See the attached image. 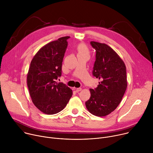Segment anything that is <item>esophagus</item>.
Returning <instances> with one entry per match:
<instances>
[{
	"label": "esophagus",
	"mask_w": 153,
	"mask_h": 153,
	"mask_svg": "<svg viewBox=\"0 0 153 153\" xmlns=\"http://www.w3.org/2000/svg\"><path fill=\"white\" fill-rule=\"evenodd\" d=\"M75 90H76V92H79V91H80L81 90H82V88H74Z\"/></svg>",
	"instance_id": "esophagus-1"
}]
</instances>
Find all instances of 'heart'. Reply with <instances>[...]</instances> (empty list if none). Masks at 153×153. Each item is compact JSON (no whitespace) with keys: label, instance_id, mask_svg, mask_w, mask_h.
I'll use <instances>...</instances> for the list:
<instances>
[{"label":"heart","instance_id":"1","mask_svg":"<svg viewBox=\"0 0 153 153\" xmlns=\"http://www.w3.org/2000/svg\"><path fill=\"white\" fill-rule=\"evenodd\" d=\"M78 50V54L80 53H87V48L84 45H80L77 48Z\"/></svg>","mask_w":153,"mask_h":153}]
</instances>
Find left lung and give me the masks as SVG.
<instances>
[{
	"instance_id": "left-lung-1",
	"label": "left lung",
	"mask_w": 153,
	"mask_h": 153,
	"mask_svg": "<svg viewBox=\"0 0 153 153\" xmlns=\"http://www.w3.org/2000/svg\"><path fill=\"white\" fill-rule=\"evenodd\" d=\"M96 51L93 75L101 80L95 89H90L91 96L85 102L89 112L104 117L118 106L127 88L126 69L122 59L108 45L91 41Z\"/></svg>"
}]
</instances>
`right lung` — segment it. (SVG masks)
<instances>
[{"label": "right lung", "instance_id": "1", "mask_svg": "<svg viewBox=\"0 0 153 153\" xmlns=\"http://www.w3.org/2000/svg\"><path fill=\"white\" fill-rule=\"evenodd\" d=\"M69 38L61 37L41 48L32 60L27 73V86L32 102L47 115L60 112L73 95L70 88L55 82L62 75V62Z\"/></svg>", "mask_w": 153, "mask_h": 153}]
</instances>
